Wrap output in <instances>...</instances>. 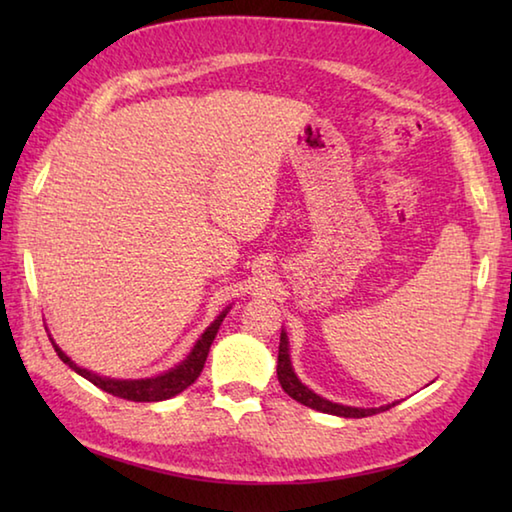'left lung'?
Listing matches in <instances>:
<instances>
[{
  "label": "left lung",
  "mask_w": 512,
  "mask_h": 512,
  "mask_svg": "<svg viewBox=\"0 0 512 512\" xmlns=\"http://www.w3.org/2000/svg\"><path fill=\"white\" fill-rule=\"evenodd\" d=\"M277 379L284 388V393L293 400L309 406V409L323 411V413H332V415H341V418H368V415H375L379 411H388L395 404L388 406H379V409H354V406H343V404H334L325 400V397L316 395L314 391L302 384V381L296 377V372L291 368V359H289V339L287 334H280V354H277Z\"/></svg>",
  "instance_id": "left-lung-1"
}]
</instances>
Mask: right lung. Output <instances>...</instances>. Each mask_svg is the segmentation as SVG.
I'll return each instance as SVG.
<instances>
[{
  "label": "right lung",
  "instance_id": "1",
  "mask_svg": "<svg viewBox=\"0 0 512 512\" xmlns=\"http://www.w3.org/2000/svg\"><path fill=\"white\" fill-rule=\"evenodd\" d=\"M225 314H228V309H225L223 314L216 318L210 327L205 329V334L196 341L194 350L189 352V357L183 363H180V366L171 368L169 372H164V375L151 377V379L99 377L90 370L76 366V363L69 359L67 354L58 348V345H54V350L58 352L60 361L67 363V366L72 368L74 372H79L81 377L92 381L94 386H99L101 391H106V393L115 395V397H121V400H131V402H162V400H169V397H173V395L183 393L185 388L192 386L194 381L198 379V375H201L203 366H205V359H207V352H210V345L214 341L216 332H219Z\"/></svg>",
  "mask_w": 512,
  "mask_h": 512
}]
</instances>
